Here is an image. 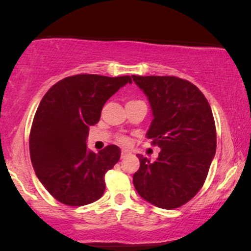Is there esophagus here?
Returning <instances> with one entry per match:
<instances>
[{
  "label": "esophagus",
  "instance_id": "34e87169",
  "mask_svg": "<svg viewBox=\"0 0 251 251\" xmlns=\"http://www.w3.org/2000/svg\"><path fill=\"white\" fill-rule=\"evenodd\" d=\"M127 155H129V152H128V151H126V150H123V151H122V154H120V157H122V158H125V157H127Z\"/></svg>",
  "mask_w": 251,
  "mask_h": 251
}]
</instances>
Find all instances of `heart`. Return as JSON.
<instances>
[{
    "instance_id": "obj_1",
    "label": "heart",
    "mask_w": 251,
    "mask_h": 251,
    "mask_svg": "<svg viewBox=\"0 0 251 251\" xmlns=\"http://www.w3.org/2000/svg\"><path fill=\"white\" fill-rule=\"evenodd\" d=\"M118 142H119L120 144H123V145H128L129 139L127 137H124V135H123V137L118 138Z\"/></svg>"
}]
</instances>
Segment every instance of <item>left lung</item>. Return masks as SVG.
Segmentation results:
<instances>
[{"mask_svg": "<svg viewBox=\"0 0 251 251\" xmlns=\"http://www.w3.org/2000/svg\"><path fill=\"white\" fill-rule=\"evenodd\" d=\"M152 109L146 137L160 148L153 163L138 154L133 175L137 192L162 209H176L203 186L216 153V127L211 107L194 83L177 76L132 75Z\"/></svg>", "mask_w": 251, "mask_h": 251, "instance_id": "8db88e82", "label": "left lung"}]
</instances>
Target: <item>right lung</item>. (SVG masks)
Listing matches in <instances>:
<instances>
[{
  "label": "right lung",
  "instance_id": "1",
  "mask_svg": "<svg viewBox=\"0 0 251 251\" xmlns=\"http://www.w3.org/2000/svg\"><path fill=\"white\" fill-rule=\"evenodd\" d=\"M128 82V75L77 74L60 80L42 98L31 124L30 159L42 185L62 204L82 206L105 192V174L122 152L108 145L94 153L86 140L105 102Z\"/></svg>",
  "mask_w": 251,
  "mask_h": 251
}]
</instances>
